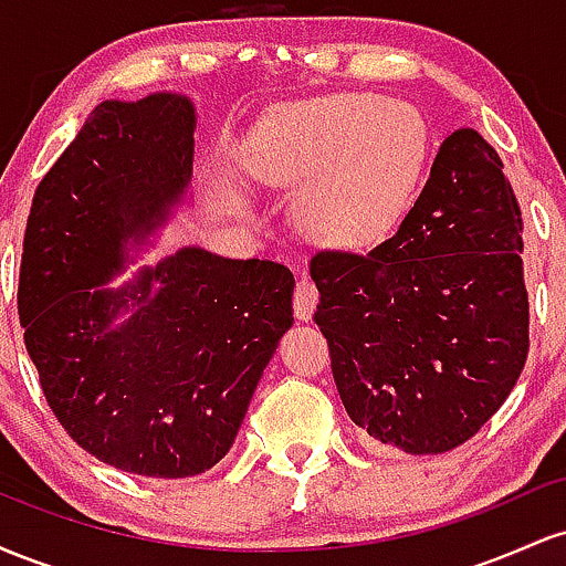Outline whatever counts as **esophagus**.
I'll use <instances>...</instances> for the list:
<instances>
[{
	"label": "esophagus",
	"instance_id": "34e87169",
	"mask_svg": "<svg viewBox=\"0 0 566 566\" xmlns=\"http://www.w3.org/2000/svg\"><path fill=\"white\" fill-rule=\"evenodd\" d=\"M316 303H319V290H316V284L311 282L308 276H303L295 287V316L297 319L308 322L311 316H314Z\"/></svg>",
	"mask_w": 566,
	"mask_h": 566
}]
</instances>
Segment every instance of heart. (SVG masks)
I'll use <instances>...</instances> for the list:
<instances>
[{"label":"heart","instance_id":"obj_1","mask_svg":"<svg viewBox=\"0 0 566 566\" xmlns=\"http://www.w3.org/2000/svg\"><path fill=\"white\" fill-rule=\"evenodd\" d=\"M428 129L412 106L324 95L279 106L252 140V172L304 186L301 223L327 244L365 247L391 229L423 170Z\"/></svg>","mask_w":566,"mask_h":566}]
</instances>
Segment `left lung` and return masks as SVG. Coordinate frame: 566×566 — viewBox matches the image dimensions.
<instances>
[{"instance_id": "obj_1", "label": "left lung", "mask_w": 566, "mask_h": 566, "mask_svg": "<svg viewBox=\"0 0 566 566\" xmlns=\"http://www.w3.org/2000/svg\"><path fill=\"white\" fill-rule=\"evenodd\" d=\"M522 210L476 129L441 143L431 178L375 250L316 252L314 322L348 418L409 454L450 452L522 375L530 301Z\"/></svg>"}]
</instances>
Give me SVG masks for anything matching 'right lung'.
Masks as SVG:
<instances>
[{
  "instance_id": "obj_1",
  "label": "right lung",
  "mask_w": 566,
  "mask_h": 566,
  "mask_svg": "<svg viewBox=\"0 0 566 566\" xmlns=\"http://www.w3.org/2000/svg\"><path fill=\"white\" fill-rule=\"evenodd\" d=\"M180 93L103 101L34 193L18 314L44 399L84 452L186 479L226 458L282 335L295 276L274 261L180 247L108 287L193 175Z\"/></svg>"
}]
</instances>
